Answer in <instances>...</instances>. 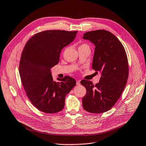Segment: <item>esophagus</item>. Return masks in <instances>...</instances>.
<instances>
[{"mask_svg": "<svg viewBox=\"0 0 146 146\" xmlns=\"http://www.w3.org/2000/svg\"><path fill=\"white\" fill-rule=\"evenodd\" d=\"M76 85H80V80H76Z\"/></svg>", "mask_w": 146, "mask_h": 146, "instance_id": "obj_1", "label": "esophagus"}]
</instances>
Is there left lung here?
<instances>
[{
    "mask_svg": "<svg viewBox=\"0 0 146 146\" xmlns=\"http://www.w3.org/2000/svg\"><path fill=\"white\" fill-rule=\"evenodd\" d=\"M83 39L90 40L96 46L92 68L97 73L101 72V76L99 83L95 85L90 80L80 81L86 90L82 105L90 113H104L116 104L127 83V55L121 42L109 31H88Z\"/></svg>",
    "mask_w": 146,
    "mask_h": 146,
    "instance_id": "1",
    "label": "left lung"
}]
</instances>
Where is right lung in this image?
Instances as JSON below:
<instances>
[{"mask_svg": "<svg viewBox=\"0 0 146 146\" xmlns=\"http://www.w3.org/2000/svg\"><path fill=\"white\" fill-rule=\"evenodd\" d=\"M77 32L43 31L31 37L23 49L19 64L21 83L30 102L42 112L61 111L66 95L76 84L68 76L54 81L50 68L58 64L61 49L74 40Z\"/></svg>", "mask_w": 146, "mask_h": 146, "instance_id": "add662e5", "label": "right lung"}]
</instances>
